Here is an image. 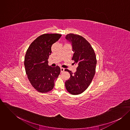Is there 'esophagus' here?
Here are the masks:
<instances>
[{
  "mask_svg": "<svg viewBox=\"0 0 130 130\" xmlns=\"http://www.w3.org/2000/svg\"><path fill=\"white\" fill-rule=\"evenodd\" d=\"M64 71V68H60V72L61 73H63Z\"/></svg>",
  "mask_w": 130,
  "mask_h": 130,
  "instance_id": "esophagus-1",
  "label": "esophagus"
}]
</instances>
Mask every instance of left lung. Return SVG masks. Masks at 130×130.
Returning <instances> with one entry per match:
<instances>
[{"instance_id":"left-lung-1","label":"left lung","mask_w":130,"mask_h":130,"mask_svg":"<svg viewBox=\"0 0 130 130\" xmlns=\"http://www.w3.org/2000/svg\"><path fill=\"white\" fill-rule=\"evenodd\" d=\"M66 39L72 45L74 52L72 60L77 67L74 74L65 70L70 74V78L65 82V86L72 94H79L88 88L93 80L95 72L96 56L90 43L82 36L70 34L66 36Z\"/></svg>"}]
</instances>
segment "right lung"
<instances>
[{"label":"right lung","instance_id":"add662e5","mask_svg":"<svg viewBox=\"0 0 130 130\" xmlns=\"http://www.w3.org/2000/svg\"><path fill=\"white\" fill-rule=\"evenodd\" d=\"M61 36L58 34L41 35L30 44L26 51L24 62L26 74L32 87L39 92L52 90L55 80L60 74V68L49 66L48 59L52 45Z\"/></svg>","mask_w":130,"mask_h":130}]
</instances>
